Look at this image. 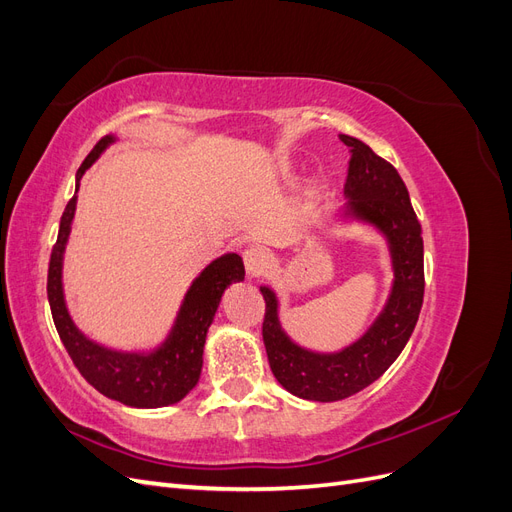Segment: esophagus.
Instances as JSON below:
<instances>
[{
    "label": "esophagus",
    "mask_w": 512,
    "mask_h": 512,
    "mask_svg": "<svg viewBox=\"0 0 512 512\" xmlns=\"http://www.w3.org/2000/svg\"><path fill=\"white\" fill-rule=\"evenodd\" d=\"M271 252L267 250V247L262 245H252L247 247V250L243 252V265H245V271L247 275H262L267 271V267L271 265Z\"/></svg>",
    "instance_id": "34e87169"
}]
</instances>
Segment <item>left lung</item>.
Masks as SVG:
<instances>
[{
    "mask_svg": "<svg viewBox=\"0 0 512 512\" xmlns=\"http://www.w3.org/2000/svg\"><path fill=\"white\" fill-rule=\"evenodd\" d=\"M339 138L352 153L344 185L348 203L342 215L382 232L391 254L393 286L371 327L337 352H314L294 344L282 329L275 292L260 286L267 303L262 339L273 376L288 393L309 401H339L376 382L406 348L425 292L421 224L406 183L393 164L376 156L359 138L348 134Z\"/></svg>",
    "mask_w": 512,
    "mask_h": 512,
    "instance_id": "left-lung-1",
    "label": "left lung"
}]
</instances>
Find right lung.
<instances>
[{
	"label": "right lung",
	"instance_id": "add662e5",
	"mask_svg": "<svg viewBox=\"0 0 512 512\" xmlns=\"http://www.w3.org/2000/svg\"><path fill=\"white\" fill-rule=\"evenodd\" d=\"M115 141L117 138L108 134L91 149L81 168L76 170V192L85 170ZM76 192L61 215L57 243L53 245L49 262V280H46V294L61 342L81 376L102 395L130 408H164L177 404L198 384L207 331L218 312L224 290L232 282H243V260L239 254H224L200 271L185 292L173 329L158 348L149 352L106 348L76 327L64 299L61 269H64V252L72 230L76 198H79Z\"/></svg>",
	"mask_w": 512,
	"mask_h": 512
}]
</instances>
